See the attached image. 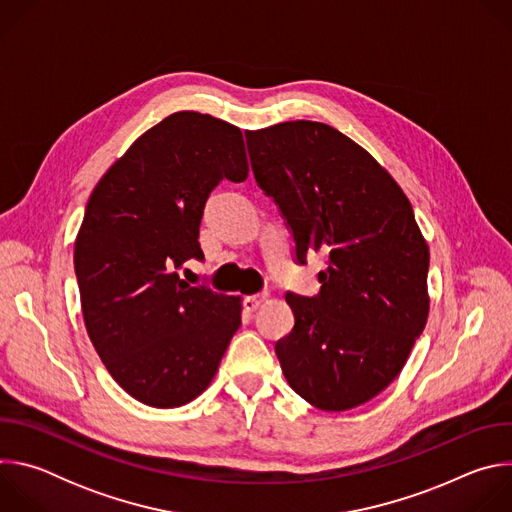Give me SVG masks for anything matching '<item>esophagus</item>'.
I'll use <instances>...</instances> for the list:
<instances>
[{"label": "esophagus", "instance_id": "34e87169", "mask_svg": "<svg viewBox=\"0 0 512 512\" xmlns=\"http://www.w3.org/2000/svg\"><path fill=\"white\" fill-rule=\"evenodd\" d=\"M265 300H267V296L265 294H261V296H249V298H245V302H243V306H245V310L247 312H257L263 304H265Z\"/></svg>", "mask_w": 512, "mask_h": 512}]
</instances>
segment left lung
<instances>
[{
	"instance_id": "8db88e82",
	"label": "left lung",
	"mask_w": 512,
	"mask_h": 512,
	"mask_svg": "<svg viewBox=\"0 0 512 512\" xmlns=\"http://www.w3.org/2000/svg\"><path fill=\"white\" fill-rule=\"evenodd\" d=\"M257 184L294 233L296 257L328 253L316 298L285 294L296 324L281 371L322 411L371 401L403 371L429 314V247L409 198L356 141L318 121L245 131Z\"/></svg>"
}]
</instances>
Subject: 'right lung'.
Masks as SVG:
<instances>
[{
    "label": "right lung",
    "mask_w": 512,
    "mask_h": 512,
    "mask_svg": "<svg viewBox=\"0 0 512 512\" xmlns=\"http://www.w3.org/2000/svg\"><path fill=\"white\" fill-rule=\"evenodd\" d=\"M249 176L237 125L178 111L139 135L103 174L75 241L87 334L117 385L172 409L196 399L241 326V296L192 287L208 194Z\"/></svg>",
    "instance_id": "1"
}]
</instances>
